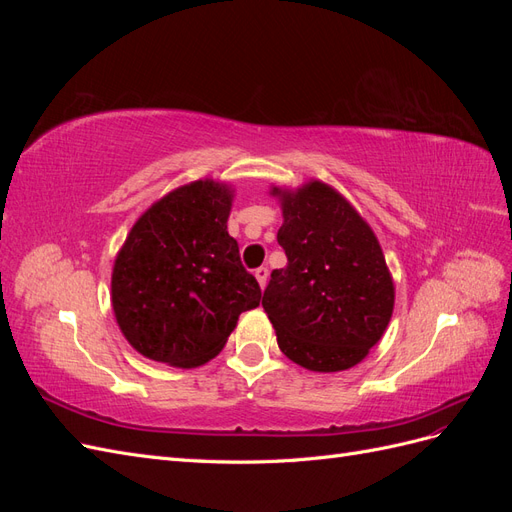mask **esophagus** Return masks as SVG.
Segmentation results:
<instances>
[{
    "instance_id": "34e87169",
    "label": "esophagus",
    "mask_w": 512,
    "mask_h": 512,
    "mask_svg": "<svg viewBox=\"0 0 512 512\" xmlns=\"http://www.w3.org/2000/svg\"><path fill=\"white\" fill-rule=\"evenodd\" d=\"M254 275H256V280H258L260 288H265V286H267V280H269V269H267V267H258V269L254 271Z\"/></svg>"
}]
</instances>
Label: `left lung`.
Listing matches in <instances>:
<instances>
[{
    "label": "left lung",
    "mask_w": 512,
    "mask_h": 512,
    "mask_svg": "<svg viewBox=\"0 0 512 512\" xmlns=\"http://www.w3.org/2000/svg\"><path fill=\"white\" fill-rule=\"evenodd\" d=\"M284 224L277 243L288 265L271 273L262 307L277 346L309 371L331 374L359 365L395 307L393 275L371 226L333 185L309 179L273 185Z\"/></svg>",
    "instance_id": "1"
}]
</instances>
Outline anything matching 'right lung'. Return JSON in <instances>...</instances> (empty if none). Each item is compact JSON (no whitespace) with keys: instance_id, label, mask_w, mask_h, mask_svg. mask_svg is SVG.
<instances>
[{"instance_id":"1","label":"right lung","mask_w":512,"mask_h":512,"mask_svg":"<svg viewBox=\"0 0 512 512\" xmlns=\"http://www.w3.org/2000/svg\"><path fill=\"white\" fill-rule=\"evenodd\" d=\"M235 190L198 179L156 200L115 256L111 303L128 344L181 369L218 356L260 286L228 235Z\"/></svg>"}]
</instances>
